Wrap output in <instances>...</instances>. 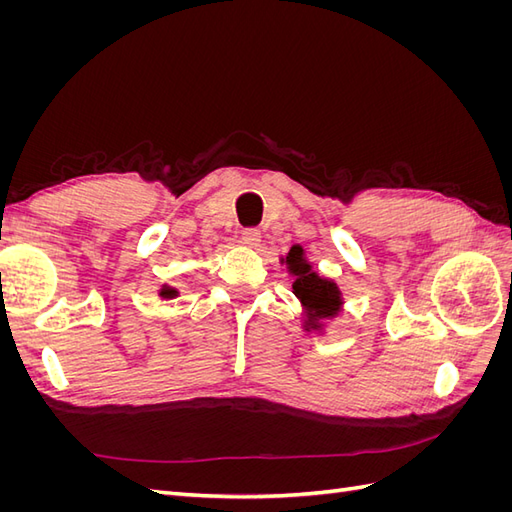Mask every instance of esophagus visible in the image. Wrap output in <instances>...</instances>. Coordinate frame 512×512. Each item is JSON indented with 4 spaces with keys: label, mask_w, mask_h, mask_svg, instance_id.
<instances>
[{
    "label": "esophagus",
    "mask_w": 512,
    "mask_h": 512,
    "mask_svg": "<svg viewBox=\"0 0 512 512\" xmlns=\"http://www.w3.org/2000/svg\"><path fill=\"white\" fill-rule=\"evenodd\" d=\"M241 241H243V245H247V247H258V245H260V230H256V228H245V230L241 232Z\"/></svg>",
    "instance_id": "esophagus-1"
}]
</instances>
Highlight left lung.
I'll list each match as a JSON object with an SVG mask.
<instances>
[{
  "label": "left lung",
  "mask_w": 512,
  "mask_h": 512,
  "mask_svg": "<svg viewBox=\"0 0 512 512\" xmlns=\"http://www.w3.org/2000/svg\"><path fill=\"white\" fill-rule=\"evenodd\" d=\"M280 265L292 275V294L301 303V329L305 333L327 335L329 322L344 312V292L331 277H324L307 258L303 245H292Z\"/></svg>",
  "instance_id": "obj_1"
}]
</instances>
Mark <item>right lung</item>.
<instances>
[{
	"label": "right lung",
	"mask_w": 512,
	"mask_h": 512,
	"mask_svg": "<svg viewBox=\"0 0 512 512\" xmlns=\"http://www.w3.org/2000/svg\"><path fill=\"white\" fill-rule=\"evenodd\" d=\"M158 297L160 299H175V297H179V290L175 286H170V284H162L158 288Z\"/></svg>",
	"instance_id": "1"
}]
</instances>
